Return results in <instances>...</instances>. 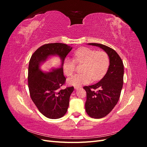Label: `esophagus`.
Masks as SVG:
<instances>
[{
  "instance_id": "obj_1",
  "label": "esophagus",
  "mask_w": 147,
  "mask_h": 147,
  "mask_svg": "<svg viewBox=\"0 0 147 147\" xmlns=\"http://www.w3.org/2000/svg\"><path fill=\"white\" fill-rule=\"evenodd\" d=\"M78 88H79V87H77V86H76V87H75V90H78Z\"/></svg>"
}]
</instances>
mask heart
<instances>
[{
    "mask_svg": "<svg viewBox=\"0 0 147 147\" xmlns=\"http://www.w3.org/2000/svg\"><path fill=\"white\" fill-rule=\"evenodd\" d=\"M74 59L66 57L63 70L67 76H72L75 71V61L77 64H83L82 73L75 75L67 81L70 85L74 86L88 84L91 80H99L105 74L109 65V57L107 53L86 47L77 49L74 53Z\"/></svg>",
    "mask_w": 147,
    "mask_h": 147,
    "instance_id": "b5f03b06",
    "label": "heart"
}]
</instances>
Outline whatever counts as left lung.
I'll return each instance as SVG.
<instances>
[{"label": "left lung", "mask_w": 147, "mask_h": 147, "mask_svg": "<svg viewBox=\"0 0 147 147\" xmlns=\"http://www.w3.org/2000/svg\"><path fill=\"white\" fill-rule=\"evenodd\" d=\"M102 49L109 57L110 65L100 82L91 86H84L86 92L85 109L91 118L99 119L107 115L119 100L123 84L124 65L121 57L112 48L100 43H88ZM100 88L97 92L94 90Z\"/></svg>", "instance_id": "1"}]
</instances>
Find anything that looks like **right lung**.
Instances as JSON below:
<instances>
[{"mask_svg":"<svg viewBox=\"0 0 147 147\" xmlns=\"http://www.w3.org/2000/svg\"><path fill=\"white\" fill-rule=\"evenodd\" d=\"M72 49V47L61 43L45 44L38 48L30 57L28 69L30 96L39 112L47 118L58 119L67 111L74 88L62 90L61 87L65 82L64 61ZM53 55L60 57L61 66L50 72H43L39 68L41 64Z\"/></svg>","mask_w":147,"mask_h":147,"instance_id":"obj_1","label":"right lung"}]
</instances>
